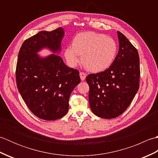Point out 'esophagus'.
<instances>
[{"label":"esophagus","instance_id":"1","mask_svg":"<svg viewBox=\"0 0 158 158\" xmlns=\"http://www.w3.org/2000/svg\"><path fill=\"white\" fill-rule=\"evenodd\" d=\"M79 75H80V77H81V79L82 80V81H83V80H85V79L87 74L84 72H80Z\"/></svg>","mask_w":158,"mask_h":158}]
</instances>
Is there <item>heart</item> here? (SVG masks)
Listing matches in <instances>:
<instances>
[{"instance_id": "b5f03b06", "label": "heart", "mask_w": 158, "mask_h": 158, "mask_svg": "<svg viewBox=\"0 0 158 158\" xmlns=\"http://www.w3.org/2000/svg\"><path fill=\"white\" fill-rule=\"evenodd\" d=\"M117 53V45L113 38L95 32H85L76 35L72 47L64 51V56L70 66L81 62L85 68L93 73H99L111 66Z\"/></svg>"}]
</instances>
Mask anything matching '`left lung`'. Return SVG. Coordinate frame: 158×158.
Masks as SVG:
<instances>
[{
    "instance_id": "obj_1",
    "label": "left lung",
    "mask_w": 158,
    "mask_h": 158,
    "mask_svg": "<svg viewBox=\"0 0 158 158\" xmlns=\"http://www.w3.org/2000/svg\"><path fill=\"white\" fill-rule=\"evenodd\" d=\"M119 49L109 69L89 74V102L94 114L105 119L119 116L132 102L139 88L140 60L136 48L117 32Z\"/></svg>"
}]
</instances>
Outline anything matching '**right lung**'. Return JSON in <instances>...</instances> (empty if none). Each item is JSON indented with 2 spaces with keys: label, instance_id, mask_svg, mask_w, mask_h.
I'll return each mask as SVG.
<instances>
[{
  "label": "right lung",
  "instance_id": "1",
  "mask_svg": "<svg viewBox=\"0 0 158 158\" xmlns=\"http://www.w3.org/2000/svg\"><path fill=\"white\" fill-rule=\"evenodd\" d=\"M64 34L61 27L39 32L23 41L18 53L17 87L31 111L44 120L66 115L70 94L81 81L79 70L66 66L60 56L42 59L36 54L44 47L58 52Z\"/></svg>",
  "mask_w": 158,
  "mask_h": 158
}]
</instances>
